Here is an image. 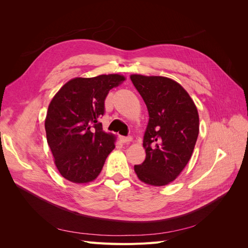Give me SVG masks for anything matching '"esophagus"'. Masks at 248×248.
Wrapping results in <instances>:
<instances>
[{
  "label": "esophagus",
  "instance_id": "esophagus-1",
  "mask_svg": "<svg viewBox=\"0 0 248 248\" xmlns=\"http://www.w3.org/2000/svg\"><path fill=\"white\" fill-rule=\"evenodd\" d=\"M120 140H121L123 144H129V142L132 141L131 137H120Z\"/></svg>",
  "mask_w": 248,
  "mask_h": 248
}]
</instances>
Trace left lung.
I'll return each instance as SVG.
<instances>
[{"label":"left lung","mask_w":248,"mask_h":248,"mask_svg":"<svg viewBox=\"0 0 248 248\" xmlns=\"http://www.w3.org/2000/svg\"><path fill=\"white\" fill-rule=\"evenodd\" d=\"M130 78L150 117L142 140L146 158L134 166V171L148 185H168L191 158L200 131L198 108L186 90L174 79L141 74H131Z\"/></svg>","instance_id":"1"}]
</instances>
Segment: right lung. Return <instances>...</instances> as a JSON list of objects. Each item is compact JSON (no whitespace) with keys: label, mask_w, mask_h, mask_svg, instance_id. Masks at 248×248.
<instances>
[{"label":"right lung","mask_w":248,"mask_h":248,"mask_svg":"<svg viewBox=\"0 0 248 248\" xmlns=\"http://www.w3.org/2000/svg\"><path fill=\"white\" fill-rule=\"evenodd\" d=\"M125 79L122 74L74 78L51 99L44 122L46 140L59 172L68 181H94L115 149L117 137L103 131L97 120L109 90Z\"/></svg>","instance_id":"add662e5"}]
</instances>
